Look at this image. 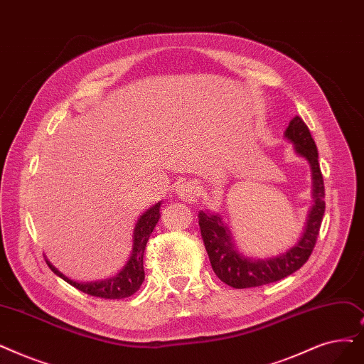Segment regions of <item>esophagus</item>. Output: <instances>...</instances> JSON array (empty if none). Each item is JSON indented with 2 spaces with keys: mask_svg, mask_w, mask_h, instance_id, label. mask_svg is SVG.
Instances as JSON below:
<instances>
[{
  "mask_svg": "<svg viewBox=\"0 0 364 364\" xmlns=\"http://www.w3.org/2000/svg\"><path fill=\"white\" fill-rule=\"evenodd\" d=\"M176 193L177 196L187 202V203H192L196 200L198 198V187H196V183L195 181H183L177 186L176 188Z\"/></svg>",
  "mask_w": 364,
  "mask_h": 364,
  "instance_id": "obj_1",
  "label": "esophagus"
}]
</instances>
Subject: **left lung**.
<instances>
[{
  "label": "left lung",
  "mask_w": 364,
  "mask_h": 364,
  "mask_svg": "<svg viewBox=\"0 0 364 364\" xmlns=\"http://www.w3.org/2000/svg\"><path fill=\"white\" fill-rule=\"evenodd\" d=\"M294 151L308 161L312 172V199L305 230L294 247L271 259H248L238 251L232 232L218 214L210 211L199 213L200 235L215 275L233 289L259 287L286 278L302 267L309 259L317 242L323 221L324 181L318 164V150L305 122L299 116L293 117L284 132Z\"/></svg>",
  "instance_id": "obj_1"
}]
</instances>
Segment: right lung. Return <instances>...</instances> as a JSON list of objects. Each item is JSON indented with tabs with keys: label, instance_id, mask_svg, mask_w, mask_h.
<instances>
[{
	"label": "right lung",
	"instance_id": "right-lung-1",
	"mask_svg": "<svg viewBox=\"0 0 364 364\" xmlns=\"http://www.w3.org/2000/svg\"><path fill=\"white\" fill-rule=\"evenodd\" d=\"M161 202L153 205L143 215H141L136 221L134 229V245H132V255L123 266V269L116 275L104 281H93V282H75L65 277L62 272H59L56 267L46 259V263L49 264L50 269L60 277L73 287L80 290L86 294L102 297V299H123L132 296L144 281V266H143V257L144 250L147 245V241L150 235L161 217Z\"/></svg>",
	"mask_w": 364,
	"mask_h": 364
}]
</instances>
